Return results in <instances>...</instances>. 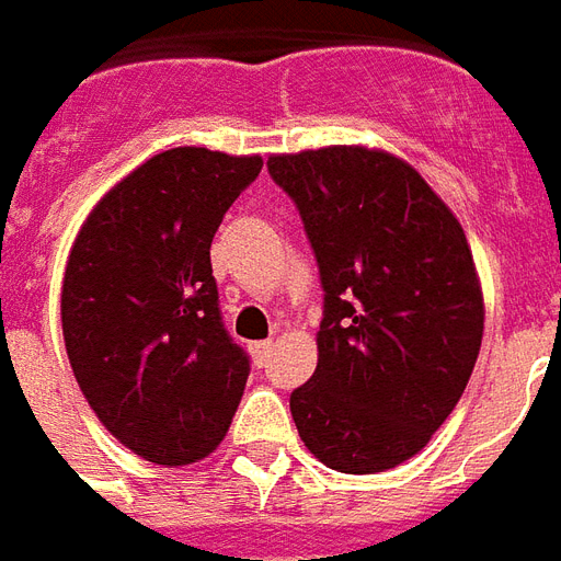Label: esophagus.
<instances>
[{
    "instance_id": "34e87169",
    "label": "esophagus",
    "mask_w": 561,
    "mask_h": 561,
    "mask_svg": "<svg viewBox=\"0 0 561 561\" xmlns=\"http://www.w3.org/2000/svg\"><path fill=\"white\" fill-rule=\"evenodd\" d=\"M253 350V362L260 367H265V362H268V355H272V350H275V343L272 341H260V343H253L251 346Z\"/></svg>"
}]
</instances>
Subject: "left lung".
<instances>
[{
  "label": "left lung",
  "mask_w": 561,
  "mask_h": 561,
  "mask_svg": "<svg viewBox=\"0 0 561 561\" xmlns=\"http://www.w3.org/2000/svg\"><path fill=\"white\" fill-rule=\"evenodd\" d=\"M317 253V370L289 394L301 443L346 476L410 460L451 415L476 367L484 296L469 241L394 154L329 146L272 154Z\"/></svg>",
  "instance_id": "obj_1"
}]
</instances>
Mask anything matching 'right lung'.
I'll return each mask as SVG.
<instances>
[{
    "mask_svg": "<svg viewBox=\"0 0 561 561\" xmlns=\"http://www.w3.org/2000/svg\"><path fill=\"white\" fill-rule=\"evenodd\" d=\"M260 154L179 146L101 196L62 280L77 386L118 443L161 466L215 451L251 362L220 322L211 239Z\"/></svg>",
    "mask_w": 561,
    "mask_h": 561,
    "instance_id": "1",
    "label": "right lung"
}]
</instances>
